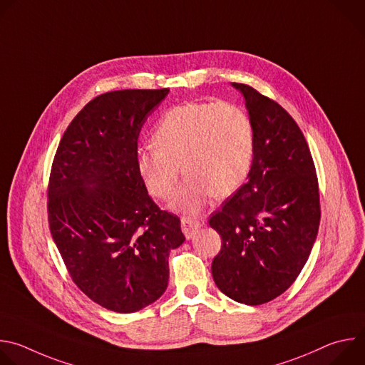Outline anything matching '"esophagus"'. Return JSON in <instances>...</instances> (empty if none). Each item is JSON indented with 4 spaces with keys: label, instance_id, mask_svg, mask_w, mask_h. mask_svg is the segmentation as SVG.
<instances>
[{
    "label": "esophagus",
    "instance_id": "1",
    "mask_svg": "<svg viewBox=\"0 0 365 365\" xmlns=\"http://www.w3.org/2000/svg\"><path fill=\"white\" fill-rule=\"evenodd\" d=\"M180 225H182V231L185 234L186 238H192L196 231L203 225L202 221L196 220V218H190V217H183L182 221H180Z\"/></svg>",
    "mask_w": 365,
    "mask_h": 365
}]
</instances>
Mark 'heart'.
Masks as SVG:
<instances>
[{
	"label": "heart",
	"mask_w": 365,
	"mask_h": 365,
	"mask_svg": "<svg viewBox=\"0 0 365 365\" xmlns=\"http://www.w3.org/2000/svg\"><path fill=\"white\" fill-rule=\"evenodd\" d=\"M151 143L137 153L147 190L162 200L175 195L179 165L186 173L172 207L197 214L215 193L232 195L245 182L254 159V130L247 113L231 102H187L166 111Z\"/></svg>",
	"instance_id": "heart-1"
}]
</instances>
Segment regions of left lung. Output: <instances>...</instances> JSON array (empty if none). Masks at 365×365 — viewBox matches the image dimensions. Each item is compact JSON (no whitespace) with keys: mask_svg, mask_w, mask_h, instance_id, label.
I'll return each mask as SVG.
<instances>
[{"mask_svg":"<svg viewBox=\"0 0 365 365\" xmlns=\"http://www.w3.org/2000/svg\"><path fill=\"white\" fill-rule=\"evenodd\" d=\"M254 130L248 180L212 214L221 235L212 262L218 289L245 304H263L284 293L300 274L318 235L319 185L314 159L292 115L245 83Z\"/></svg>","mask_w":365,"mask_h":365,"instance_id":"8db88e82","label":"left lung"}]
</instances>
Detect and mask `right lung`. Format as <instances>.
I'll list each match as a JSON object with an SVG mask.
<instances>
[{
    "label": "right lung",
    "mask_w": 365,
    "mask_h": 365,
    "mask_svg": "<svg viewBox=\"0 0 365 365\" xmlns=\"http://www.w3.org/2000/svg\"><path fill=\"white\" fill-rule=\"evenodd\" d=\"M169 93L98 95L66 128L47 186L48 228L73 283L95 303L131 314L158 300L180 220L147 195L137 169L143 124Z\"/></svg>",
    "instance_id": "obj_1"
}]
</instances>
